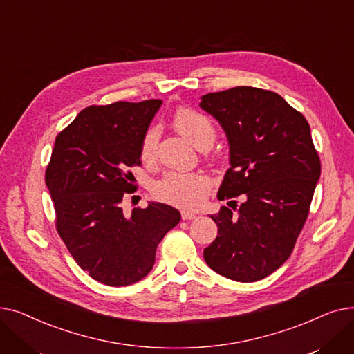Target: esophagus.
<instances>
[{"instance_id":"esophagus-1","label":"esophagus","mask_w":354,"mask_h":354,"mask_svg":"<svg viewBox=\"0 0 354 354\" xmlns=\"http://www.w3.org/2000/svg\"><path fill=\"white\" fill-rule=\"evenodd\" d=\"M180 215H182V219H183V221H191V219H195V214H192V212H189V211H182V212H180Z\"/></svg>"}]
</instances>
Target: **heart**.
Listing matches in <instances>:
<instances>
[{"label":"heart","instance_id":"obj_1","mask_svg":"<svg viewBox=\"0 0 354 354\" xmlns=\"http://www.w3.org/2000/svg\"><path fill=\"white\" fill-rule=\"evenodd\" d=\"M175 129L198 147L212 145L216 130L211 119L198 110L182 107L176 110L172 119ZM159 132L156 127L146 130L140 142V158L146 162L153 160ZM211 188V179L203 172H169L156 182L153 192L165 201L182 208H195L201 205Z\"/></svg>","mask_w":354,"mask_h":354}]
</instances>
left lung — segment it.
Wrapping results in <instances>:
<instances>
[{"label":"left lung","instance_id":"obj_1","mask_svg":"<svg viewBox=\"0 0 354 354\" xmlns=\"http://www.w3.org/2000/svg\"><path fill=\"white\" fill-rule=\"evenodd\" d=\"M201 107L230 142L218 199L245 198L238 209L222 207L211 216L218 236L203 258L234 281L263 280L287 261L310 212L322 172L310 124L280 95L250 86L208 93Z\"/></svg>","mask_w":354,"mask_h":354}]
</instances>
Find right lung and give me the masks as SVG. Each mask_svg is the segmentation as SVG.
I'll list each match as a JSON object with an SVG mask.
<instances>
[{"instance_id":"1","label":"right lung","mask_w":354,"mask_h":354,"mask_svg":"<svg viewBox=\"0 0 354 354\" xmlns=\"http://www.w3.org/2000/svg\"><path fill=\"white\" fill-rule=\"evenodd\" d=\"M162 100L88 106L55 138L46 169L55 228L79 267L111 287L138 283L155 264L158 244L180 221L178 209L152 202L126 216L140 166V142Z\"/></svg>"}]
</instances>
